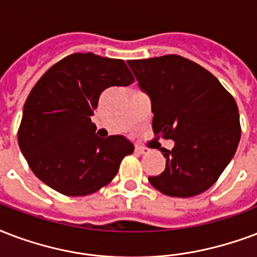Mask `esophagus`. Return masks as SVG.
Here are the masks:
<instances>
[{
	"mask_svg": "<svg viewBox=\"0 0 257 257\" xmlns=\"http://www.w3.org/2000/svg\"><path fill=\"white\" fill-rule=\"evenodd\" d=\"M135 152H136L137 155H147V154H150V150H148V148H144V147L136 146Z\"/></svg>",
	"mask_w": 257,
	"mask_h": 257,
	"instance_id": "obj_1",
	"label": "esophagus"
}]
</instances>
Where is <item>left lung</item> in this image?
Segmentation results:
<instances>
[{"label": "left lung", "mask_w": 257, "mask_h": 257, "mask_svg": "<svg viewBox=\"0 0 257 257\" xmlns=\"http://www.w3.org/2000/svg\"><path fill=\"white\" fill-rule=\"evenodd\" d=\"M128 64L151 98L155 136L175 142L171 151L160 150L166 168L150 176V183L178 198L210 189L232 160L241 136L232 94L206 68L179 55Z\"/></svg>", "instance_id": "8db88e82"}]
</instances>
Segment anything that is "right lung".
Returning <instances> with one entry per match:
<instances>
[{
    "mask_svg": "<svg viewBox=\"0 0 257 257\" xmlns=\"http://www.w3.org/2000/svg\"><path fill=\"white\" fill-rule=\"evenodd\" d=\"M133 82L121 59L76 52L55 63L31 90L17 135L33 174L67 197L109 185L135 147L120 135L98 137L91 115L103 90Z\"/></svg>",
    "mask_w": 257,
    "mask_h": 257,
    "instance_id": "obj_1",
    "label": "right lung"
}]
</instances>
